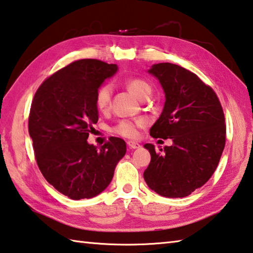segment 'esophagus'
<instances>
[{
	"label": "esophagus",
	"mask_w": 253,
	"mask_h": 253,
	"mask_svg": "<svg viewBox=\"0 0 253 253\" xmlns=\"http://www.w3.org/2000/svg\"><path fill=\"white\" fill-rule=\"evenodd\" d=\"M127 147L130 149H139L141 145L138 142H134V141H127Z\"/></svg>",
	"instance_id": "1"
}]
</instances>
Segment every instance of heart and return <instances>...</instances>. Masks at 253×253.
Here are the masks:
<instances>
[{
	"mask_svg": "<svg viewBox=\"0 0 253 253\" xmlns=\"http://www.w3.org/2000/svg\"><path fill=\"white\" fill-rule=\"evenodd\" d=\"M126 85L129 90L134 93L140 99L145 100L151 94L152 87L150 84L143 79L140 78H129L124 81ZM113 87L109 83H104L97 88L94 96V103L96 109L100 112H106L111 106V100H112ZM147 124V120L144 118H138L134 120H120L112 127V131L124 138H135L138 135L140 127H143Z\"/></svg>",
	"mask_w": 253,
	"mask_h": 253,
	"instance_id": "heart-1",
	"label": "heart"
}]
</instances>
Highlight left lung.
<instances>
[{
  "instance_id": "8db88e82",
  "label": "left lung",
  "mask_w": 253,
  "mask_h": 253,
  "mask_svg": "<svg viewBox=\"0 0 253 253\" xmlns=\"http://www.w3.org/2000/svg\"><path fill=\"white\" fill-rule=\"evenodd\" d=\"M160 81L166 103L150 134L172 139L157 152L144 145L151 161L143 176L150 189L167 198H183L202 187L219 165L225 144L222 106L215 92L197 74L172 63L149 70Z\"/></svg>"
}]
</instances>
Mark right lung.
<instances>
[{
	"instance_id": "obj_1",
	"label": "right lung",
	"mask_w": 253,
	"mask_h": 253,
	"mask_svg": "<svg viewBox=\"0 0 253 253\" xmlns=\"http://www.w3.org/2000/svg\"><path fill=\"white\" fill-rule=\"evenodd\" d=\"M117 70L95 59L74 61L44 80L32 100L29 133L39 169L73 200L103 191L126 152L124 140L115 136L100 148L86 141L99 120L95 92Z\"/></svg>"
}]
</instances>
